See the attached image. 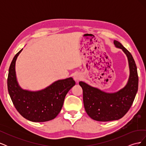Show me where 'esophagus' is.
<instances>
[{
    "mask_svg": "<svg viewBox=\"0 0 146 146\" xmlns=\"http://www.w3.org/2000/svg\"><path fill=\"white\" fill-rule=\"evenodd\" d=\"M74 80H75V81L78 82L79 80H80L81 79H82V76H80V74H75V75H74Z\"/></svg>",
    "mask_w": 146,
    "mask_h": 146,
    "instance_id": "34e87169",
    "label": "esophagus"
}]
</instances>
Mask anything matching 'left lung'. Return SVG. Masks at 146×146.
<instances>
[{"label": "left lung", "mask_w": 146, "mask_h": 146, "mask_svg": "<svg viewBox=\"0 0 146 146\" xmlns=\"http://www.w3.org/2000/svg\"><path fill=\"white\" fill-rule=\"evenodd\" d=\"M116 47L126 54L129 61L130 77L127 85L114 93H106L83 82L79 85L83 90L85 111L91 118L102 122L118 120L130 110L138 88V76L135 60L130 52L117 41H114Z\"/></svg>", "instance_id": "8db88e82"}]
</instances>
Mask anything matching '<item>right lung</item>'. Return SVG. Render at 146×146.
I'll return each mask as SVG.
<instances>
[{
	"mask_svg": "<svg viewBox=\"0 0 146 146\" xmlns=\"http://www.w3.org/2000/svg\"><path fill=\"white\" fill-rule=\"evenodd\" d=\"M23 48L16 54L10 66L7 78L8 90L15 107L22 116L32 122L54 119L62 108L66 95L76 82L72 78L60 80L38 91L21 89L16 80V60Z\"/></svg>",
	"mask_w": 146,
	"mask_h": 146,
	"instance_id": "add662e5",
	"label": "right lung"
}]
</instances>
